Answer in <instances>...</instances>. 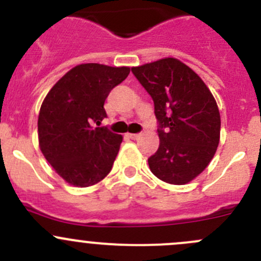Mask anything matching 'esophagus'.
<instances>
[{"instance_id": "obj_1", "label": "esophagus", "mask_w": 261, "mask_h": 261, "mask_svg": "<svg viewBox=\"0 0 261 261\" xmlns=\"http://www.w3.org/2000/svg\"><path fill=\"white\" fill-rule=\"evenodd\" d=\"M127 136L130 139H134V140H135V139H138L139 136H140V134H127Z\"/></svg>"}]
</instances>
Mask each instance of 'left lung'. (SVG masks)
<instances>
[{
    "mask_svg": "<svg viewBox=\"0 0 261 261\" xmlns=\"http://www.w3.org/2000/svg\"><path fill=\"white\" fill-rule=\"evenodd\" d=\"M154 102L159 148L148 158L154 176L185 185L199 176L219 144L221 116L211 90L189 66L163 58L133 67Z\"/></svg>",
    "mask_w": 261,
    "mask_h": 261,
    "instance_id": "1",
    "label": "left lung"
}]
</instances>
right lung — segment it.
<instances>
[{
	"instance_id": "right-lung-1",
	"label": "right lung",
	"mask_w": 261,
	"mask_h": 261,
	"mask_svg": "<svg viewBox=\"0 0 261 261\" xmlns=\"http://www.w3.org/2000/svg\"><path fill=\"white\" fill-rule=\"evenodd\" d=\"M130 74L128 67L84 63L63 75L45 99L38 117L43 155L70 185L88 187L111 172L122 136L99 126L107 117L111 90Z\"/></svg>"
}]
</instances>
